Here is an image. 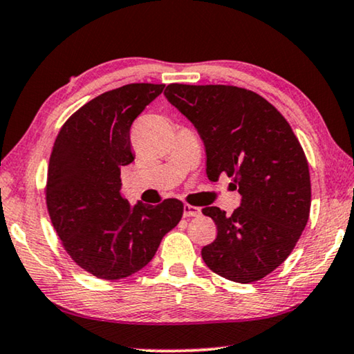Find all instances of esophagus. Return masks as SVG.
<instances>
[{
  "mask_svg": "<svg viewBox=\"0 0 354 354\" xmlns=\"http://www.w3.org/2000/svg\"><path fill=\"white\" fill-rule=\"evenodd\" d=\"M201 214V209L192 205H184V217H197Z\"/></svg>",
  "mask_w": 354,
  "mask_h": 354,
  "instance_id": "1",
  "label": "esophagus"
}]
</instances>
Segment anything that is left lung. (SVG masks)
I'll list each match as a JSON object with an SVG mask.
<instances>
[{
    "label": "left lung",
    "instance_id": "1",
    "mask_svg": "<svg viewBox=\"0 0 354 354\" xmlns=\"http://www.w3.org/2000/svg\"><path fill=\"white\" fill-rule=\"evenodd\" d=\"M165 97L197 129L206 175L233 178L241 205L227 216L203 209L217 238L201 249L206 266L239 283L260 280L287 260L310 212V175L287 120L260 94L228 85H179Z\"/></svg>",
    "mask_w": 354,
    "mask_h": 354
}]
</instances>
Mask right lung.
Segmentation results:
<instances>
[{"instance_id": "right-lung-1", "label": "right lung", "mask_w": 354, "mask_h": 354, "mask_svg": "<svg viewBox=\"0 0 354 354\" xmlns=\"http://www.w3.org/2000/svg\"><path fill=\"white\" fill-rule=\"evenodd\" d=\"M165 85L131 83L89 100L61 127L50 156L47 207L67 254L99 279L136 274L153 260L184 206H151L121 195V168L136 159L131 126Z\"/></svg>"}]
</instances>
